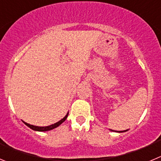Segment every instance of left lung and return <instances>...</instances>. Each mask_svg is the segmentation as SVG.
Listing matches in <instances>:
<instances>
[{
    "label": "left lung",
    "mask_w": 161,
    "mask_h": 161,
    "mask_svg": "<svg viewBox=\"0 0 161 161\" xmlns=\"http://www.w3.org/2000/svg\"><path fill=\"white\" fill-rule=\"evenodd\" d=\"M109 130H110V129H109ZM112 130V131H116V132H124V131H126V130H122V131H118V130Z\"/></svg>",
    "instance_id": "left-lung-1"
}]
</instances>
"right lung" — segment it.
<instances>
[{"label":"right lung","instance_id":"1","mask_svg":"<svg viewBox=\"0 0 161 161\" xmlns=\"http://www.w3.org/2000/svg\"><path fill=\"white\" fill-rule=\"evenodd\" d=\"M68 113L65 115V117L64 118V119H62L61 120H59V122H57V123H54V124L50 125V126H34V125H31V124H29V123H26L25 122H23V123H25L26 126H29L30 128L32 129V130H36V131H47V130H51L54 128H56V127H58L59 125L62 124V123H63L66 120L67 118H68Z\"/></svg>","mask_w":161,"mask_h":161}]
</instances>
